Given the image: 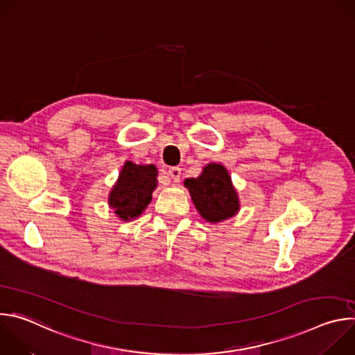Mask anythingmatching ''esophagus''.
<instances>
[{
    "label": "esophagus",
    "instance_id": "34e87169",
    "mask_svg": "<svg viewBox=\"0 0 355 355\" xmlns=\"http://www.w3.org/2000/svg\"><path fill=\"white\" fill-rule=\"evenodd\" d=\"M167 174L171 177V180H174V181L177 182V181L180 180V177H181V168H178V167H170Z\"/></svg>",
    "mask_w": 355,
    "mask_h": 355
}]
</instances>
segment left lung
<instances>
[{
  "mask_svg": "<svg viewBox=\"0 0 355 355\" xmlns=\"http://www.w3.org/2000/svg\"><path fill=\"white\" fill-rule=\"evenodd\" d=\"M191 199L199 215L209 223L233 218L240 211V199L225 166L209 163L196 178H187Z\"/></svg>",
  "mask_w": 355,
  "mask_h": 355,
  "instance_id": "1",
  "label": "left lung"
}]
</instances>
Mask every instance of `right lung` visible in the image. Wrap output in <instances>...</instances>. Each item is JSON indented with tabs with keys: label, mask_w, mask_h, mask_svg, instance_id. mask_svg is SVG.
Returning <instances> with one entry per match:
<instances>
[{
	"label": "right lung",
	"mask_w": 355,
	"mask_h": 355,
	"mask_svg": "<svg viewBox=\"0 0 355 355\" xmlns=\"http://www.w3.org/2000/svg\"><path fill=\"white\" fill-rule=\"evenodd\" d=\"M157 177L159 171L155 164L125 162L108 195L110 208L123 222L137 219L151 202V193L159 184Z\"/></svg>",
	"instance_id": "1"
}]
</instances>
